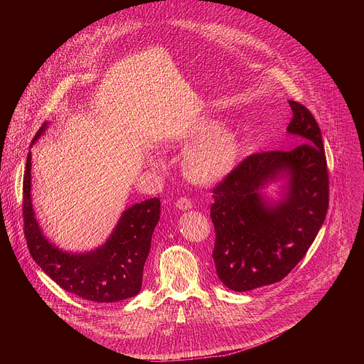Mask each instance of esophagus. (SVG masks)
<instances>
[{"label": "esophagus", "instance_id": "34e87169", "mask_svg": "<svg viewBox=\"0 0 364 364\" xmlns=\"http://www.w3.org/2000/svg\"><path fill=\"white\" fill-rule=\"evenodd\" d=\"M176 205L178 207L180 210H190L191 207H193V203H191V200H188L187 197H180L177 201H176Z\"/></svg>", "mask_w": 364, "mask_h": 364}]
</instances>
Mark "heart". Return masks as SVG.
I'll list each match as a JSON object with an SVG mask.
<instances>
[{
	"label": "heart",
	"instance_id": "obj_1",
	"mask_svg": "<svg viewBox=\"0 0 364 364\" xmlns=\"http://www.w3.org/2000/svg\"><path fill=\"white\" fill-rule=\"evenodd\" d=\"M196 141L184 154V176L196 184H216L236 167L240 154V136L230 127H218L215 121L197 122L187 135Z\"/></svg>",
	"mask_w": 364,
	"mask_h": 364
}]
</instances>
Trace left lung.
<instances>
[{
  "label": "left lung",
  "instance_id": "left-lung-1",
  "mask_svg": "<svg viewBox=\"0 0 364 364\" xmlns=\"http://www.w3.org/2000/svg\"><path fill=\"white\" fill-rule=\"evenodd\" d=\"M291 151L249 155L213 188V261L220 281L245 292L284 279L305 256L328 209V171L321 131L304 105L288 100ZM284 181L278 200L263 190Z\"/></svg>",
  "mask_w": 364,
  "mask_h": 364
}]
</instances>
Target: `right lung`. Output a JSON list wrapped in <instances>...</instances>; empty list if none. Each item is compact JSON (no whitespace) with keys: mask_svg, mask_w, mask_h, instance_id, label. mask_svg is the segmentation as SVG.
<instances>
[{"mask_svg":"<svg viewBox=\"0 0 364 364\" xmlns=\"http://www.w3.org/2000/svg\"><path fill=\"white\" fill-rule=\"evenodd\" d=\"M47 122L33 144L44 134ZM160 198L154 197L127 209L108 240L99 247L73 253L50 243L36 219L31 201V152L23 180L24 236L31 257L59 287L93 302H117L135 296L142 287L144 265L152 232L160 220Z\"/></svg>","mask_w":364,"mask_h":364,"instance_id":"1","label":"right lung"}]
</instances>
